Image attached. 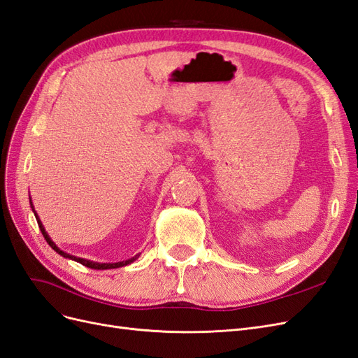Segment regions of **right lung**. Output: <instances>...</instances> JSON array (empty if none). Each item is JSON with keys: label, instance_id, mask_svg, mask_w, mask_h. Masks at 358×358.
I'll return each mask as SVG.
<instances>
[{"label": "right lung", "instance_id": "obj_1", "mask_svg": "<svg viewBox=\"0 0 358 358\" xmlns=\"http://www.w3.org/2000/svg\"><path fill=\"white\" fill-rule=\"evenodd\" d=\"M32 205V203H31ZM37 222H38V226H40V230H41V234H43V236H44V239L48 241V244L56 251V252H59L61 256H64V257H66V259H71V260H76V262H78V263H82L83 266H87V268H90V269H114V268H120V266H126V264H129V263H132L135 259H136V256L135 257H132V259H129V260H124V262H119V263H94V262H89V260H85V259H80V257H74V256H71V255H66V252H64V251H61L59 248H57L56 245H55V242L49 238V235L45 234V230H44V227H43V224H41V222L38 220V217H37Z\"/></svg>", "mask_w": 358, "mask_h": 358}]
</instances>
